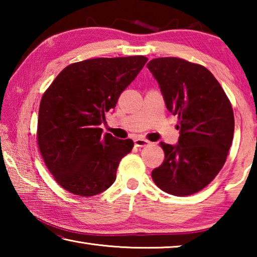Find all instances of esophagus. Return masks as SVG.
Segmentation results:
<instances>
[{"mask_svg":"<svg viewBox=\"0 0 257 257\" xmlns=\"http://www.w3.org/2000/svg\"><path fill=\"white\" fill-rule=\"evenodd\" d=\"M135 145L137 147H144L150 145V142L146 141V139H143V138H136L135 139Z\"/></svg>","mask_w":257,"mask_h":257,"instance_id":"1","label":"esophagus"}]
</instances>
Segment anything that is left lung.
I'll return each mask as SVG.
<instances>
[{"instance_id":"1","label":"left lung","mask_w":257,"mask_h":257,"mask_svg":"<svg viewBox=\"0 0 257 257\" xmlns=\"http://www.w3.org/2000/svg\"><path fill=\"white\" fill-rule=\"evenodd\" d=\"M147 68L165 106L179 118L176 145L160 143L164 161L152 171L159 188L175 196L202 190L222 169L231 146L233 111L222 87L205 67L178 58H159Z\"/></svg>"}]
</instances>
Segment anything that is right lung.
I'll use <instances>...</instances> for the list:
<instances>
[{
	"instance_id": "obj_1",
	"label": "right lung",
	"mask_w": 257,
	"mask_h": 257,
	"mask_svg": "<svg viewBox=\"0 0 257 257\" xmlns=\"http://www.w3.org/2000/svg\"><path fill=\"white\" fill-rule=\"evenodd\" d=\"M147 62L143 55L72 63L43 95L37 142L47 169L62 188L89 197L111 187L132 139L103 134L106 112Z\"/></svg>"
}]
</instances>
